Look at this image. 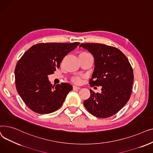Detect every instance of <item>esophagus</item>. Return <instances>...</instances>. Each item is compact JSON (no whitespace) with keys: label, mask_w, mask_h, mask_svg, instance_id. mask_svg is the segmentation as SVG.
<instances>
[{"label":"esophagus","mask_w":153,"mask_h":153,"mask_svg":"<svg viewBox=\"0 0 153 153\" xmlns=\"http://www.w3.org/2000/svg\"><path fill=\"white\" fill-rule=\"evenodd\" d=\"M81 89V88H80L79 87L75 86V85L73 86V90H79V89Z\"/></svg>","instance_id":"esophagus-1"}]
</instances>
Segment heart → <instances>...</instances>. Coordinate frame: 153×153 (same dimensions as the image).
Wrapping results in <instances>:
<instances>
[{
  "instance_id": "1",
  "label": "heart",
  "mask_w": 153,
  "mask_h": 153,
  "mask_svg": "<svg viewBox=\"0 0 153 153\" xmlns=\"http://www.w3.org/2000/svg\"><path fill=\"white\" fill-rule=\"evenodd\" d=\"M87 54V53H82L80 54ZM72 81H73L76 84H80L81 82V80L79 77H74L73 79H72Z\"/></svg>"
}]
</instances>
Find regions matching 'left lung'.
I'll list each match as a JSON object with an SVG mask.
<instances>
[{
  "instance_id": "8db88e82",
  "label": "left lung",
  "mask_w": 153,
  "mask_h": 153,
  "mask_svg": "<svg viewBox=\"0 0 153 153\" xmlns=\"http://www.w3.org/2000/svg\"><path fill=\"white\" fill-rule=\"evenodd\" d=\"M94 58L91 86H102L101 93L90 89V97L84 105L93 115L107 118L121 110L129 100L133 82V71L125 55L117 48L103 44L81 43Z\"/></svg>"
}]
</instances>
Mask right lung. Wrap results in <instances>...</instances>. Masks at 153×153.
<instances>
[{"label":"right lung","instance_id":"1","mask_svg":"<svg viewBox=\"0 0 153 153\" xmlns=\"http://www.w3.org/2000/svg\"><path fill=\"white\" fill-rule=\"evenodd\" d=\"M79 45L38 43L23 54L15 69V84L20 97L31 110L48 114L61 107L72 86L68 83L54 86L48 76L59 68L63 58Z\"/></svg>","mask_w":153,"mask_h":153}]
</instances>
